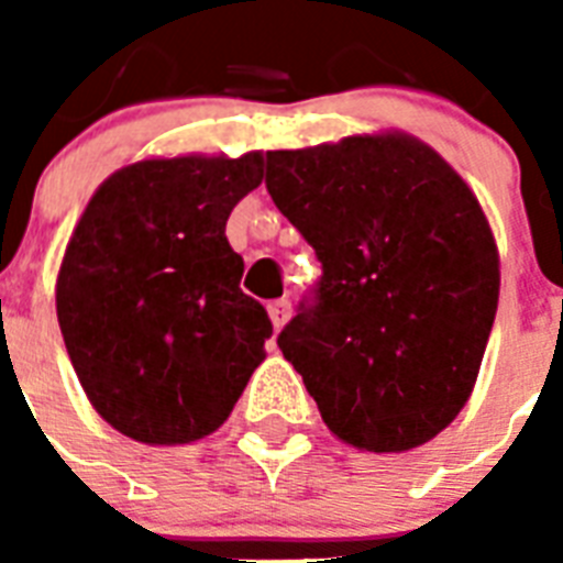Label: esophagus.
I'll return each mask as SVG.
<instances>
[{"mask_svg": "<svg viewBox=\"0 0 563 563\" xmlns=\"http://www.w3.org/2000/svg\"><path fill=\"white\" fill-rule=\"evenodd\" d=\"M289 316H291L289 300H272V303H268V318H272L274 330H280V327L289 321Z\"/></svg>", "mask_w": 563, "mask_h": 563, "instance_id": "1", "label": "esophagus"}]
</instances>
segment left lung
I'll list each match as a JSON object with an SVG mask.
<instances>
[{
    "instance_id": "obj_1",
    "label": "left lung",
    "mask_w": 563,
    "mask_h": 563,
    "mask_svg": "<svg viewBox=\"0 0 563 563\" xmlns=\"http://www.w3.org/2000/svg\"><path fill=\"white\" fill-rule=\"evenodd\" d=\"M265 187L324 265L277 344L327 429L362 453L432 441L471 400L497 316L479 198L406 131L268 152Z\"/></svg>"
}]
</instances>
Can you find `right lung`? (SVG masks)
I'll return each instance as SVG.
<instances>
[{"label":"right lung","mask_w":563,"mask_h":563,"mask_svg":"<svg viewBox=\"0 0 563 563\" xmlns=\"http://www.w3.org/2000/svg\"><path fill=\"white\" fill-rule=\"evenodd\" d=\"M263 152L128 163L92 192L57 268V324L87 400L148 446L192 444L230 418L272 321L239 289L230 210Z\"/></svg>","instance_id":"add662e5"}]
</instances>
